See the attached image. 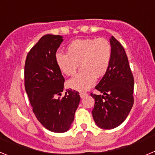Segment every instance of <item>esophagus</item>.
<instances>
[{
    "label": "esophagus",
    "mask_w": 155,
    "mask_h": 155,
    "mask_svg": "<svg viewBox=\"0 0 155 155\" xmlns=\"http://www.w3.org/2000/svg\"><path fill=\"white\" fill-rule=\"evenodd\" d=\"M86 95H87V94L86 92H81L80 93V96L81 98H84Z\"/></svg>",
    "instance_id": "obj_1"
}]
</instances>
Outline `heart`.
<instances>
[{
	"instance_id": "b5f03b06",
	"label": "heart",
	"mask_w": 155,
	"mask_h": 155,
	"mask_svg": "<svg viewBox=\"0 0 155 155\" xmlns=\"http://www.w3.org/2000/svg\"><path fill=\"white\" fill-rule=\"evenodd\" d=\"M68 53L56 54L57 67L64 74H74L81 64L83 72L75 75L68 81V85L79 91H87L106 74L112 59V46L107 39H76L68 45Z\"/></svg>"
}]
</instances>
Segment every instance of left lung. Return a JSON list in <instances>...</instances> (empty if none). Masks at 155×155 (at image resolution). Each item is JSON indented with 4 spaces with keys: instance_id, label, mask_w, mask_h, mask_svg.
Here are the masks:
<instances>
[{
    "instance_id": "obj_1",
    "label": "left lung",
    "mask_w": 155,
    "mask_h": 155,
    "mask_svg": "<svg viewBox=\"0 0 155 155\" xmlns=\"http://www.w3.org/2000/svg\"><path fill=\"white\" fill-rule=\"evenodd\" d=\"M112 59L107 72L95 86L103 94L91 95L94 98L92 116L96 125L105 130L120 126L127 119L134 105V80L128 58L120 42L112 36Z\"/></svg>"
}]
</instances>
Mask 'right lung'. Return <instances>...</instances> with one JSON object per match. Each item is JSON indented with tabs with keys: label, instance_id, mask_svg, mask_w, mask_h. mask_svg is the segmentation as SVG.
Listing matches in <instances>:
<instances>
[{
	"label": "right lung",
	"instance_id": "1",
	"mask_svg": "<svg viewBox=\"0 0 155 155\" xmlns=\"http://www.w3.org/2000/svg\"><path fill=\"white\" fill-rule=\"evenodd\" d=\"M61 35H45L28 52L25 64V87L37 120L48 130L64 133L71 128L80 102L78 91L66 90L56 63Z\"/></svg>",
	"mask_w": 155,
	"mask_h": 155
}]
</instances>
